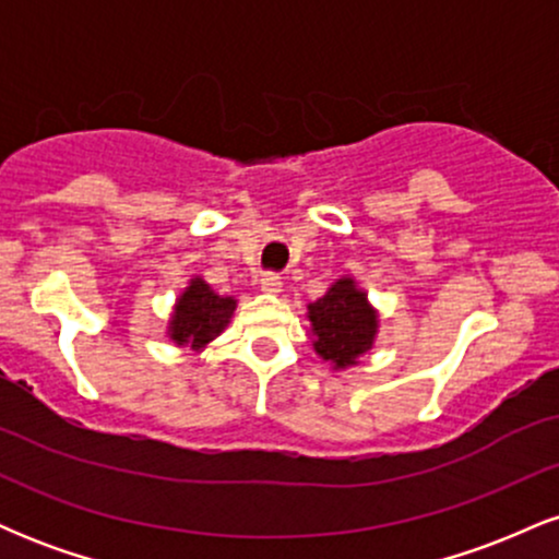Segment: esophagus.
Masks as SVG:
<instances>
[{"label": "esophagus", "mask_w": 559, "mask_h": 559, "mask_svg": "<svg viewBox=\"0 0 559 559\" xmlns=\"http://www.w3.org/2000/svg\"><path fill=\"white\" fill-rule=\"evenodd\" d=\"M281 286H284V284H281V278H278V275H275V273H265V275H262V278H260V288H262V292H265V294H278Z\"/></svg>", "instance_id": "34e87169"}]
</instances>
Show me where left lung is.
<instances>
[{"label":"left lung","instance_id":"obj_1","mask_svg":"<svg viewBox=\"0 0 559 559\" xmlns=\"http://www.w3.org/2000/svg\"><path fill=\"white\" fill-rule=\"evenodd\" d=\"M312 349L333 370L355 368L373 349L378 336V310L355 278L333 281L323 297L307 305Z\"/></svg>","mask_w":559,"mask_h":559}]
</instances>
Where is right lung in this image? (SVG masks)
Here are the masks:
<instances>
[{
  "label": "right lung",
  "instance_id": "obj_1",
  "mask_svg": "<svg viewBox=\"0 0 559 559\" xmlns=\"http://www.w3.org/2000/svg\"><path fill=\"white\" fill-rule=\"evenodd\" d=\"M234 310V297H221L207 281L194 275L181 292V297L176 299V305H173L168 320L170 342L176 346H191L197 352L204 349L228 329Z\"/></svg>",
  "mask_w": 559,
  "mask_h": 559
}]
</instances>
